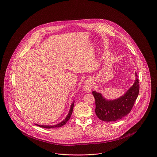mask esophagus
Returning <instances> with one entry per match:
<instances>
[{"mask_svg": "<svg viewBox=\"0 0 157 157\" xmlns=\"http://www.w3.org/2000/svg\"><path fill=\"white\" fill-rule=\"evenodd\" d=\"M84 90L89 93V92H91V90L92 89V87H93V84L92 82L90 80H87L86 81L84 84Z\"/></svg>", "mask_w": 157, "mask_h": 157, "instance_id": "1", "label": "esophagus"}]
</instances>
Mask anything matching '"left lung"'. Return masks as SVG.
Masks as SVG:
<instances>
[{
  "label": "left lung",
  "instance_id": "1",
  "mask_svg": "<svg viewBox=\"0 0 157 157\" xmlns=\"http://www.w3.org/2000/svg\"><path fill=\"white\" fill-rule=\"evenodd\" d=\"M135 81L124 94L113 100L107 99L101 93L93 91L95 99V113L104 121H115L127 115L132 110L139 92V84L135 73Z\"/></svg>",
  "mask_w": 157,
  "mask_h": 157
}]
</instances>
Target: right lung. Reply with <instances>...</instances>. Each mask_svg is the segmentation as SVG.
Masks as SVG:
<instances>
[{
  "mask_svg": "<svg viewBox=\"0 0 157 157\" xmlns=\"http://www.w3.org/2000/svg\"><path fill=\"white\" fill-rule=\"evenodd\" d=\"M74 104V101H73V103L71 105L70 111H69L68 115L66 117V118L63 121H62L61 123H58L57 124H55V125H39V124H35V125H37V126L40 127H43V128H55V127H62L63 125H65L66 124V123L70 120V118L71 117V115L72 113H73Z\"/></svg>",
  "mask_w": 157,
  "mask_h": 157,
  "instance_id": "1",
  "label": "right lung"
}]
</instances>
